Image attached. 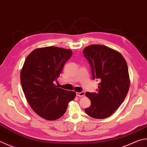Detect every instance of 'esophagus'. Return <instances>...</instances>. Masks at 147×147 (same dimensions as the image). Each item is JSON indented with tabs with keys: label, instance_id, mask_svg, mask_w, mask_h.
<instances>
[{
	"label": "esophagus",
	"instance_id": "1",
	"mask_svg": "<svg viewBox=\"0 0 147 147\" xmlns=\"http://www.w3.org/2000/svg\"><path fill=\"white\" fill-rule=\"evenodd\" d=\"M76 95L80 97H83L85 96V92H76Z\"/></svg>",
	"mask_w": 147,
	"mask_h": 147
}]
</instances>
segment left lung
Instances as JSON below:
<instances>
[{
	"mask_svg": "<svg viewBox=\"0 0 147 147\" xmlns=\"http://www.w3.org/2000/svg\"><path fill=\"white\" fill-rule=\"evenodd\" d=\"M83 54L91 67L92 78L100 81L97 92L85 93L91 104L85 111L93 118H108L121 105L129 91L127 62L121 53L102 45L87 46Z\"/></svg>",
	"mask_w": 147,
	"mask_h": 147,
	"instance_id": "8db88e82",
	"label": "left lung"
}]
</instances>
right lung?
Listing matches in <instances>:
<instances>
[{
	"instance_id": "add662e5",
	"label": "right lung",
	"mask_w": 147,
	"mask_h": 147,
	"mask_svg": "<svg viewBox=\"0 0 147 147\" xmlns=\"http://www.w3.org/2000/svg\"><path fill=\"white\" fill-rule=\"evenodd\" d=\"M73 52L68 49L50 46L38 48L29 54L20 73V82L31 109L42 118L56 120L67 110L76 92L57 87L55 81Z\"/></svg>"
}]
</instances>
